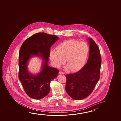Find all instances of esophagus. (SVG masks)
<instances>
[{
	"label": "esophagus",
	"instance_id": "1",
	"mask_svg": "<svg viewBox=\"0 0 121 121\" xmlns=\"http://www.w3.org/2000/svg\"><path fill=\"white\" fill-rule=\"evenodd\" d=\"M59 74H65V73L63 72L60 71L59 72Z\"/></svg>",
	"mask_w": 121,
	"mask_h": 121
}]
</instances>
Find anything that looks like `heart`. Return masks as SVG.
<instances>
[{
  "mask_svg": "<svg viewBox=\"0 0 121 121\" xmlns=\"http://www.w3.org/2000/svg\"><path fill=\"white\" fill-rule=\"evenodd\" d=\"M89 52L87 44L75 40H66L52 50L50 58L53 65L59 67L65 61L69 70L75 71L81 69L85 62Z\"/></svg>",
  "mask_w": 121,
  "mask_h": 121,
  "instance_id": "b5f03b06",
  "label": "heart"
}]
</instances>
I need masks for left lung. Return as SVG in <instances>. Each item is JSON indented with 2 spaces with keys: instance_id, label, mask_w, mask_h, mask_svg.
<instances>
[{
  "instance_id": "obj_1",
  "label": "left lung",
  "mask_w": 121,
  "mask_h": 121,
  "mask_svg": "<svg viewBox=\"0 0 121 121\" xmlns=\"http://www.w3.org/2000/svg\"><path fill=\"white\" fill-rule=\"evenodd\" d=\"M89 57L87 63L79 71L67 74L66 91L72 98L81 100L92 92L100 77L101 57L97 45L91 38Z\"/></svg>"
}]
</instances>
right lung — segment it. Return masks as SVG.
Returning a JSON list of instances; mask_svg holds the SVG:
<instances>
[{
  "label": "right lung",
  "instance_id": "obj_1",
  "mask_svg": "<svg viewBox=\"0 0 121 121\" xmlns=\"http://www.w3.org/2000/svg\"><path fill=\"white\" fill-rule=\"evenodd\" d=\"M59 39L56 36L44 32L34 34L23 43L19 53L18 78L28 96L36 99L48 95L51 82L57 76L59 70L48 66L50 48ZM38 55L44 61L42 69L37 75L29 73L27 64L32 55Z\"/></svg>",
  "mask_w": 121,
  "mask_h": 121
}]
</instances>
